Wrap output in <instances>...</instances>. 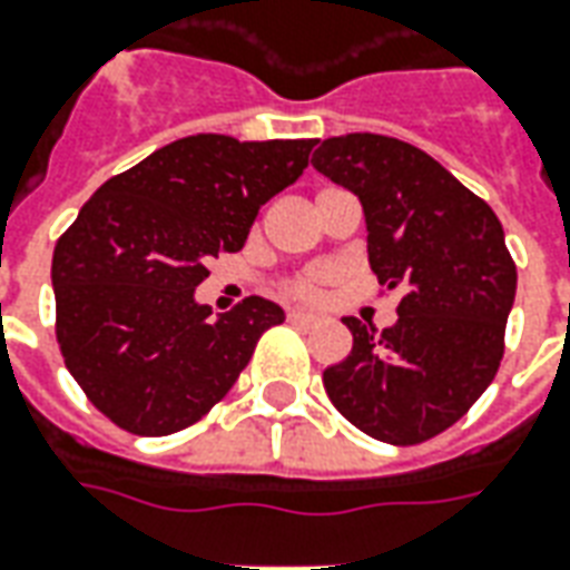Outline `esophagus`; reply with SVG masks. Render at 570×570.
Segmentation results:
<instances>
[{
    "instance_id": "esophagus-1",
    "label": "esophagus",
    "mask_w": 570,
    "mask_h": 570,
    "mask_svg": "<svg viewBox=\"0 0 570 570\" xmlns=\"http://www.w3.org/2000/svg\"><path fill=\"white\" fill-rule=\"evenodd\" d=\"M293 324H302V326H314V324H321V317L314 312H302V308H293V312L286 314Z\"/></svg>"
}]
</instances>
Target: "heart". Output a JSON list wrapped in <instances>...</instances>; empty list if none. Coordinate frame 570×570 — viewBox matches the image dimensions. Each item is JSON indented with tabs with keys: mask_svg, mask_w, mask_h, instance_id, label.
Wrapping results in <instances>:
<instances>
[{
	"mask_svg": "<svg viewBox=\"0 0 570 570\" xmlns=\"http://www.w3.org/2000/svg\"><path fill=\"white\" fill-rule=\"evenodd\" d=\"M330 281V272L326 268H317V272H308V274H298V277H293L289 284H286V296L293 298H312L317 296V289Z\"/></svg>",
	"mask_w": 570,
	"mask_h": 570,
	"instance_id": "b5f03b06",
	"label": "heart"
}]
</instances>
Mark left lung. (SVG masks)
Returning <instances> with one entry per match:
<instances>
[{
  "label": "left lung",
  "instance_id": "1",
  "mask_svg": "<svg viewBox=\"0 0 570 570\" xmlns=\"http://www.w3.org/2000/svg\"><path fill=\"white\" fill-rule=\"evenodd\" d=\"M314 169L352 190L380 284L401 289L385 330L345 317L354 345L324 370L333 407L385 444L444 432L491 385L515 302V262L493 209L425 150L389 135L314 138Z\"/></svg>",
  "mask_w": 570,
  "mask_h": 570
}]
</instances>
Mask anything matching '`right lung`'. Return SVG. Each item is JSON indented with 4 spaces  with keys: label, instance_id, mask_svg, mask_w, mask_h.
Here are the masks:
<instances>
[{
    "label": "right lung",
    "instance_id": "obj_1",
    "mask_svg": "<svg viewBox=\"0 0 570 570\" xmlns=\"http://www.w3.org/2000/svg\"><path fill=\"white\" fill-rule=\"evenodd\" d=\"M314 138L188 135L91 194L51 258L63 364L135 435H173L228 395L258 336L286 314L249 296L213 317L194 296L206 262L237 253Z\"/></svg>",
    "mask_w": 570,
    "mask_h": 570
}]
</instances>
